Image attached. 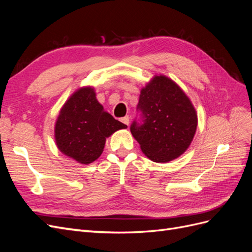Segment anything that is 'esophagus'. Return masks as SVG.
<instances>
[{
    "label": "esophagus",
    "instance_id": "obj_1",
    "mask_svg": "<svg viewBox=\"0 0 252 252\" xmlns=\"http://www.w3.org/2000/svg\"><path fill=\"white\" fill-rule=\"evenodd\" d=\"M121 121H122V123H124L125 125H129V117L128 116H126V117H124V118H122L121 119Z\"/></svg>",
    "mask_w": 252,
    "mask_h": 252
}]
</instances>
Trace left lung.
Instances as JSON below:
<instances>
[{"instance_id":"left-lung-1","label":"left lung","mask_w":252,"mask_h":252,"mask_svg":"<svg viewBox=\"0 0 252 252\" xmlns=\"http://www.w3.org/2000/svg\"><path fill=\"white\" fill-rule=\"evenodd\" d=\"M138 109L143 123L134 121L130 131L152 162L167 163L188 149L196 131L197 113L174 81L155 75L141 89Z\"/></svg>"}]
</instances>
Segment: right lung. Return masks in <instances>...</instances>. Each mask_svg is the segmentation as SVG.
<instances>
[{"label": "right lung", "instance_id": "right-lung-1", "mask_svg": "<svg viewBox=\"0 0 252 252\" xmlns=\"http://www.w3.org/2000/svg\"><path fill=\"white\" fill-rule=\"evenodd\" d=\"M93 86L75 90L60 110L55 124L59 150L80 164L88 165L100 158L106 139L127 125L105 111Z\"/></svg>", "mask_w": 252, "mask_h": 252}]
</instances>
